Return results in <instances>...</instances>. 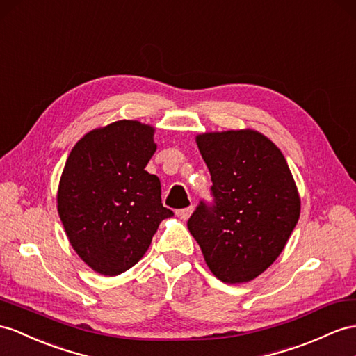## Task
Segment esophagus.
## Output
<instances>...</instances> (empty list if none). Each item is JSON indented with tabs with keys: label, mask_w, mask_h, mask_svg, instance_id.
Here are the masks:
<instances>
[{
	"label": "esophagus",
	"mask_w": 356,
	"mask_h": 356,
	"mask_svg": "<svg viewBox=\"0 0 356 356\" xmlns=\"http://www.w3.org/2000/svg\"><path fill=\"white\" fill-rule=\"evenodd\" d=\"M194 212V207L193 206H189V207H185V209H179V211L176 212V215L180 218V220H184V221H186L188 218L191 216V213Z\"/></svg>",
	"instance_id": "esophagus-1"
}]
</instances>
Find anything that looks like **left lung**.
I'll return each instance as SVG.
<instances>
[{"label": "left lung", "instance_id": "left-lung-1", "mask_svg": "<svg viewBox=\"0 0 356 356\" xmlns=\"http://www.w3.org/2000/svg\"><path fill=\"white\" fill-rule=\"evenodd\" d=\"M213 203L200 202L188 229L213 275L229 284L265 272L284 250L300 200L281 150L251 129L198 135Z\"/></svg>", "mask_w": 356, "mask_h": 356}]
</instances>
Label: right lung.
<instances>
[{
	"label": "right lung",
	"mask_w": 356,
	"mask_h": 356,
	"mask_svg": "<svg viewBox=\"0 0 356 356\" xmlns=\"http://www.w3.org/2000/svg\"><path fill=\"white\" fill-rule=\"evenodd\" d=\"M154 129L120 120L88 132L72 149L60 179L57 207L69 242L100 275L114 277L140 261L162 220L158 176L145 171Z\"/></svg>",
	"instance_id": "obj_1"
}]
</instances>
